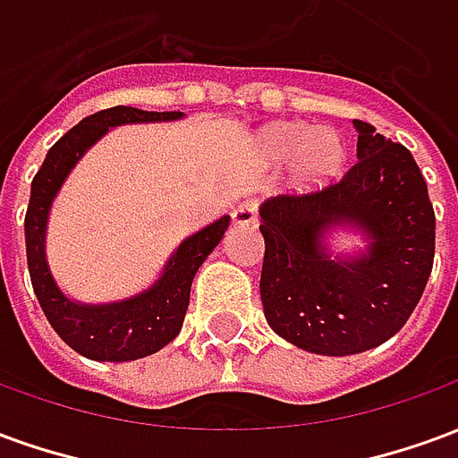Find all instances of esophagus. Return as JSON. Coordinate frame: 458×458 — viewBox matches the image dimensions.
<instances>
[{"label":"esophagus","instance_id":"obj_1","mask_svg":"<svg viewBox=\"0 0 458 458\" xmlns=\"http://www.w3.org/2000/svg\"><path fill=\"white\" fill-rule=\"evenodd\" d=\"M233 223L235 225H255L258 223V203L255 200H245L238 208L233 210Z\"/></svg>","mask_w":458,"mask_h":458}]
</instances>
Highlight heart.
<instances>
[{
	"mask_svg": "<svg viewBox=\"0 0 458 458\" xmlns=\"http://www.w3.org/2000/svg\"><path fill=\"white\" fill-rule=\"evenodd\" d=\"M259 154L275 164L294 162L299 189H318L344 169L345 147L336 131L317 130L309 122H277L259 131Z\"/></svg>",
	"mask_w": 458,
	"mask_h": 458,
	"instance_id": "heart-1",
	"label": "heart"
}]
</instances>
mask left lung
<instances>
[{
	"mask_svg": "<svg viewBox=\"0 0 458 458\" xmlns=\"http://www.w3.org/2000/svg\"><path fill=\"white\" fill-rule=\"evenodd\" d=\"M358 161L309 196L259 206V297L272 331L301 351L353 355L393 338L422 297L434 262V208L417 161L373 124L353 120ZM358 232L344 253L333 235Z\"/></svg>",
	"mask_w": 458,
	"mask_h": 458,
	"instance_id": "left-lung-1",
	"label": "left lung"
}]
</instances>
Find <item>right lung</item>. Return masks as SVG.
<instances>
[{
    "mask_svg": "<svg viewBox=\"0 0 458 458\" xmlns=\"http://www.w3.org/2000/svg\"><path fill=\"white\" fill-rule=\"evenodd\" d=\"M183 117H186L183 113H147L127 105L90 114L55 141L31 181V199L26 210L24 230L26 259H29V275H31L36 299L55 334L75 353L90 360L127 363L157 353L179 336L189 309L191 282L206 258L218 248L230 225V216L213 220L199 233L181 240L179 248L171 252L166 265L161 267L159 277L147 289L117 301L88 304L68 297L58 287L48 265L46 238H48V218L54 200L64 189L71 171L75 169V164L85 157V151L103 140L110 130L122 124L176 122Z\"/></svg>",
    "mask_w": 458,
    "mask_h": 458,
    "instance_id": "add662e5",
    "label": "right lung"
}]
</instances>
